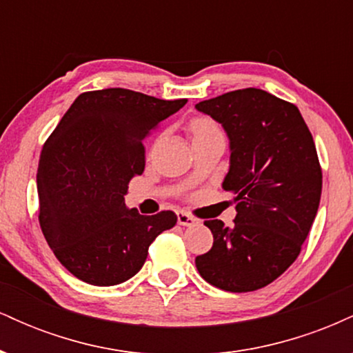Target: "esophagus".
I'll return each mask as SVG.
<instances>
[{
  "instance_id": "obj_1",
  "label": "esophagus",
  "mask_w": 353,
  "mask_h": 353,
  "mask_svg": "<svg viewBox=\"0 0 353 353\" xmlns=\"http://www.w3.org/2000/svg\"><path fill=\"white\" fill-rule=\"evenodd\" d=\"M177 222L184 228H192V225L197 224V219L188 212H177Z\"/></svg>"
}]
</instances>
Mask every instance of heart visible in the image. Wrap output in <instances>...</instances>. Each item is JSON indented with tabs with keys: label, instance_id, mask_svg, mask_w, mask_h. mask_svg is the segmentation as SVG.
<instances>
[{
	"label": "heart",
	"instance_id": "1",
	"mask_svg": "<svg viewBox=\"0 0 353 353\" xmlns=\"http://www.w3.org/2000/svg\"><path fill=\"white\" fill-rule=\"evenodd\" d=\"M219 129L216 123H214L212 119H209V117H204V116H197L194 117V119H190L189 123V132L190 136L194 137H199L202 134H208V132H212Z\"/></svg>",
	"mask_w": 353,
	"mask_h": 353
}]
</instances>
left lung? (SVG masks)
Instances as JSON below:
<instances>
[{"label": "left lung", "mask_w": 353, "mask_h": 353, "mask_svg": "<svg viewBox=\"0 0 353 353\" xmlns=\"http://www.w3.org/2000/svg\"><path fill=\"white\" fill-rule=\"evenodd\" d=\"M196 108L228 132L230 168L222 188L237 202L232 228L204 222L214 244L196 267L217 289L252 292L294 264L317 216L322 168L314 137L295 104L257 88Z\"/></svg>", "instance_id": "obj_1"}]
</instances>
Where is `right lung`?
I'll list each match as a JSON object with an SVG mask.
<instances>
[{
    "mask_svg": "<svg viewBox=\"0 0 353 353\" xmlns=\"http://www.w3.org/2000/svg\"><path fill=\"white\" fill-rule=\"evenodd\" d=\"M188 99L124 88L79 94L43 145L39 225L56 259L79 281L116 285L144 265L149 245L176 225L172 210L128 209L129 181L145 164L143 141Z\"/></svg>",
    "mask_w": 353,
    "mask_h": 353,
    "instance_id": "1",
    "label": "right lung"
}]
</instances>
